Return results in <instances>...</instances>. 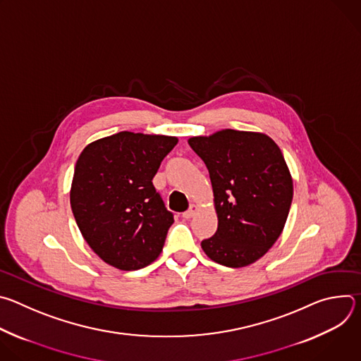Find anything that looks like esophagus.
Wrapping results in <instances>:
<instances>
[{
    "label": "esophagus",
    "instance_id": "obj_1",
    "mask_svg": "<svg viewBox=\"0 0 361 361\" xmlns=\"http://www.w3.org/2000/svg\"><path fill=\"white\" fill-rule=\"evenodd\" d=\"M195 212H197V205H194V204H192L191 207H190L187 212H184V213H183V217H184V219H191V217L195 214Z\"/></svg>",
    "mask_w": 361,
    "mask_h": 361
}]
</instances>
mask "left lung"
<instances>
[{
	"label": "left lung",
	"instance_id": "obj_1",
	"mask_svg": "<svg viewBox=\"0 0 361 361\" xmlns=\"http://www.w3.org/2000/svg\"><path fill=\"white\" fill-rule=\"evenodd\" d=\"M214 191L219 227L201 241L204 252L226 267L263 257L280 237L293 200V180L279 145L260 133L223 130L191 137Z\"/></svg>",
	"mask_w": 361,
	"mask_h": 361
}]
</instances>
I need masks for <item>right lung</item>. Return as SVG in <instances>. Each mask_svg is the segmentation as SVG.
<instances>
[{"instance_id": "obj_1", "label": "right lung", "mask_w": 361, "mask_h": 361, "mask_svg": "<svg viewBox=\"0 0 361 361\" xmlns=\"http://www.w3.org/2000/svg\"><path fill=\"white\" fill-rule=\"evenodd\" d=\"M177 141L121 131L88 144L80 154L71 210L84 240L107 264L131 271L160 255L174 214L152 178Z\"/></svg>"}]
</instances>
